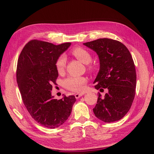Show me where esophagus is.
Wrapping results in <instances>:
<instances>
[{
  "instance_id": "34e87169",
  "label": "esophagus",
  "mask_w": 154,
  "mask_h": 154,
  "mask_svg": "<svg viewBox=\"0 0 154 154\" xmlns=\"http://www.w3.org/2000/svg\"><path fill=\"white\" fill-rule=\"evenodd\" d=\"M83 94H79V93H77V94H75V98H76V99H79V97H82V96H83Z\"/></svg>"
}]
</instances>
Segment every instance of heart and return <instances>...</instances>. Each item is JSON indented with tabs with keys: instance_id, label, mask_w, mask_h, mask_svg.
I'll list each match as a JSON object with an SVG mask.
<instances>
[{
	"instance_id": "b5f03b06",
	"label": "heart",
	"mask_w": 154,
	"mask_h": 154,
	"mask_svg": "<svg viewBox=\"0 0 154 154\" xmlns=\"http://www.w3.org/2000/svg\"><path fill=\"white\" fill-rule=\"evenodd\" d=\"M72 54L75 57L85 64L89 63L92 60L91 55L87 50L82 48H75L72 50ZM66 57L64 55H61L57 58L55 61V68L58 73H62L65 69L66 65ZM90 70H93V67H89ZM87 78L83 76H69L64 81L65 87L67 89L74 91V92H83L85 89V84L87 83Z\"/></svg>"
}]
</instances>
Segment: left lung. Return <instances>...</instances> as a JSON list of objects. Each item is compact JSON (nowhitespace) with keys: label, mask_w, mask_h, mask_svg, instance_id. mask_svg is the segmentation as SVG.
<instances>
[{"label":"left lung","mask_w":154,"mask_h":154,"mask_svg":"<svg viewBox=\"0 0 154 154\" xmlns=\"http://www.w3.org/2000/svg\"><path fill=\"white\" fill-rule=\"evenodd\" d=\"M83 45L99 58L94 88L100 92L108 90L104 97L98 94L94 115L104 122L119 120L128 112L135 97L136 73L132 55L123 44L112 39L100 38Z\"/></svg>","instance_id":"1"}]
</instances>
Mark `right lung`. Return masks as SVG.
I'll use <instances>...</instances> for the list:
<instances>
[{
    "label": "right lung",
    "mask_w": 154,
    "mask_h": 154,
    "mask_svg": "<svg viewBox=\"0 0 154 154\" xmlns=\"http://www.w3.org/2000/svg\"><path fill=\"white\" fill-rule=\"evenodd\" d=\"M71 44L68 42L56 45L31 40L23 48L18 60L16 80L23 103L31 116L49 128L62 125L76 101L73 95L55 99L51 92L58 77L55 61Z\"/></svg>",
    "instance_id": "obj_1"
}]
</instances>
